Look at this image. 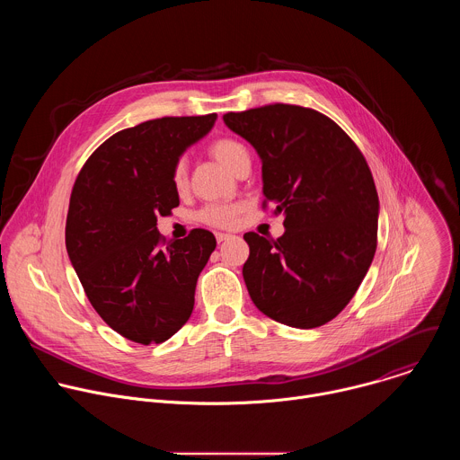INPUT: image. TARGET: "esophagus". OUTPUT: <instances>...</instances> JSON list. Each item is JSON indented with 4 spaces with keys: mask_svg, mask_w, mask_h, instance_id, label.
Listing matches in <instances>:
<instances>
[{
    "mask_svg": "<svg viewBox=\"0 0 460 460\" xmlns=\"http://www.w3.org/2000/svg\"><path fill=\"white\" fill-rule=\"evenodd\" d=\"M229 236H231V234H227V233H217V240H218V243H220V242H226Z\"/></svg>",
    "mask_w": 460,
    "mask_h": 460,
    "instance_id": "obj_1",
    "label": "esophagus"
}]
</instances>
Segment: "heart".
<instances>
[{
    "label": "heart",
    "mask_w": 460,
    "mask_h": 460,
    "mask_svg": "<svg viewBox=\"0 0 460 460\" xmlns=\"http://www.w3.org/2000/svg\"><path fill=\"white\" fill-rule=\"evenodd\" d=\"M209 153L211 156L222 165L226 167L227 171L233 172V169L236 167V164L249 156L247 155V149L236 142V140H231V138H220V140H215L211 146H209ZM172 183L176 189H183L185 183H187V171H185V165L180 162L174 165L172 169ZM236 215H238V208L236 206H208L206 209L200 211L199 218L209 226H217V227H229L234 224L236 220Z\"/></svg>",
    "instance_id": "1"
}]
</instances>
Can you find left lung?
<instances>
[{"label":"left lung","instance_id":"8db88e82","mask_svg":"<svg viewBox=\"0 0 460 460\" xmlns=\"http://www.w3.org/2000/svg\"><path fill=\"white\" fill-rule=\"evenodd\" d=\"M261 162V190L286 233H245L242 275L252 304L300 330L333 320L353 298L376 249L378 194L351 138L327 116L275 103L224 114Z\"/></svg>","mask_w":460,"mask_h":460}]
</instances>
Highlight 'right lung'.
<instances>
[{"instance_id": "add662e5", "label": "right lung", "mask_w": 460, "mask_h": 460, "mask_svg": "<svg viewBox=\"0 0 460 460\" xmlns=\"http://www.w3.org/2000/svg\"><path fill=\"white\" fill-rule=\"evenodd\" d=\"M215 121L217 114L158 118L123 128L91 155L73 187L71 264L96 313L133 342H165L192 313L217 238L192 229L164 242L156 222L180 204L174 165Z\"/></svg>"}]
</instances>
